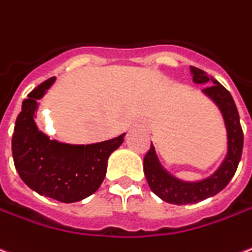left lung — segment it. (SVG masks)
Instances as JSON below:
<instances>
[{
	"instance_id": "8db88e82",
	"label": "left lung",
	"mask_w": 252,
	"mask_h": 252,
	"mask_svg": "<svg viewBox=\"0 0 252 252\" xmlns=\"http://www.w3.org/2000/svg\"><path fill=\"white\" fill-rule=\"evenodd\" d=\"M191 73L195 83L207 84L203 89V93L210 96L222 112L226 131H228V154L222 165L209 179L198 183H184V181L176 180L166 170H163L151 144V147L143 158L146 180L150 186V189L157 196H159L161 199L172 205L196 203L222 191L236 173L237 165L240 162L243 153L244 135L240 126L239 112L230 93L214 77L207 76L206 72L196 66H191Z\"/></svg>"
}]
</instances>
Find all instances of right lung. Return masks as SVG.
Returning a JSON list of instances; mask_svg holds the SVG:
<instances>
[{"label":"right lung","instance_id":"1","mask_svg":"<svg viewBox=\"0 0 252 252\" xmlns=\"http://www.w3.org/2000/svg\"><path fill=\"white\" fill-rule=\"evenodd\" d=\"M54 80L56 77L45 80L23 101L12 136V154L17 173L31 189L63 203H72L101 187L109 156L120 147L124 135L101 143L72 146L50 140L38 131L34 121L38 101Z\"/></svg>","mask_w":252,"mask_h":252}]
</instances>
